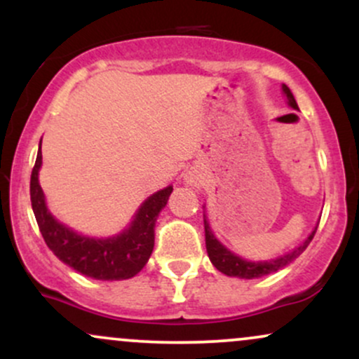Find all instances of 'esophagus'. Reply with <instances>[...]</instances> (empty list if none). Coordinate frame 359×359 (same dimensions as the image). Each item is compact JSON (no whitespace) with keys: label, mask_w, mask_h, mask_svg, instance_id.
<instances>
[{"label":"esophagus","mask_w":359,"mask_h":359,"mask_svg":"<svg viewBox=\"0 0 359 359\" xmlns=\"http://www.w3.org/2000/svg\"><path fill=\"white\" fill-rule=\"evenodd\" d=\"M185 180H187V182H191V184H196L197 182V177L192 175V174H189V175H185Z\"/></svg>","instance_id":"esophagus-1"}]
</instances>
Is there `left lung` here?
<instances>
[{"label":"left lung","instance_id":"1","mask_svg":"<svg viewBox=\"0 0 359 359\" xmlns=\"http://www.w3.org/2000/svg\"><path fill=\"white\" fill-rule=\"evenodd\" d=\"M282 93H283V96L287 97V104L290 106L292 109H299L294 94L290 93V89H288L285 84H282ZM317 224H319V222H317ZM317 224H316V228L311 231V234L306 238V240L300 243L299 246H295L292 251H288V253L282 255V257H277V258L263 259V262H253V259L243 258V257H240V255L233 253L231 250L226 248V246L222 245V243L217 240L216 236H214L211 226H209L208 216H205V212H204L205 250H208V255H209V259H211V263L221 271V273L228 275V277H238V278H246V280L259 278V277H265V275L275 273V271H278L280 269H283V266H287L288 263L294 262V259L297 258L300 253H304V250L307 248L309 243H311L312 238H314V234L317 231Z\"/></svg>","mask_w":359,"mask_h":359}]
</instances>
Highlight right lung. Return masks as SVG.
Listing matches in <instances>:
<instances>
[{
	"instance_id": "add662e5",
	"label": "right lung",
	"mask_w": 359,
	"mask_h": 359,
	"mask_svg": "<svg viewBox=\"0 0 359 359\" xmlns=\"http://www.w3.org/2000/svg\"><path fill=\"white\" fill-rule=\"evenodd\" d=\"M42 140L30 179V197L36 224L45 243L60 262L94 280H126L147 265L155 245V222L174 187L160 189L143 201L125 229L111 236H88L60 222L50 212L39 180Z\"/></svg>"
}]
</instances>
